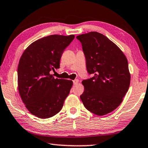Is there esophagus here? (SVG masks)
<instances>
[{
    "instance_id": "34e87169",
    "label": "esophagus",
    "mask_w": 148,
    "mask_h": 148,
    "mask_svg": "<svg viewBox=\"0 0 148 148\" xmlns=\"http://www.w3.org/2000/svg\"><path fill=\"white\" fill-rule=\"evenodd\" d=\"M73 82V84L75 85V84H77L79 82V80L78 79H75Z\"/></svg>"
}]
</instances>
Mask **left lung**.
<instances>
[{"label": "left lung", "instance_id": "obj_1", "mask_svg": "<svg viewBox=\"0 0 148 148\" xmlns=\"http://www.w3.org/2000/svg\"><path fill=\"white\" fill-rule=\"evenodd\" d=\"M82 44L87 71L93 77L82 81L80 96L88 110L98 116L112 112L129 90L128 62L120 49L102 34L90 32L77 36Z\"/></svg>", "mask_w": 148, "mask_h": 148}]
</instances>
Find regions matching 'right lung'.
<instances>
[{"label": "right lung", "mask_w": 148, "mask_h": 148, "mask_svg": "<svg viewBox=\"0 0 148 148\" xmlns=\"http://www.w3.org/2000/svg\"><path fill=\"white\" fill-rule=\"evenodd\" d=\"M74 38V35L48 36L30 44L23 53L17 68L18 90L32 114L45 119L61 110L73 82L54 79L50 71L60 68L62 54Z\"/></svg>", "instance_id": "obj_1"}]
</instances>
